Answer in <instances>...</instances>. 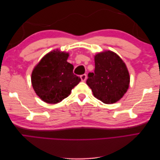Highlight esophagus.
Listing matches in <instances>:
<instances>
[{"label":"esophagus","mask_w":160,"mask_h":160,"mask_svg":"<svg viewBox=\"0 0 160 160\" xmlns=\"http://www.w3.org/2000/svg\"><path fill=\"white\" fill-rule=\"evenodd\" d=\"M80 77H81V81H83V82H84V81H85L86 79H87V75H86V74L81 75L80 76Z\"/></svg>","instance_id":"34e87169"}]
</instances>
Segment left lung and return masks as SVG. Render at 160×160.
<instances>
[{
  "label": "left lung",
  "mask_w": 160,
  "mask_h": 160,
  "mask_svg": "<svg viewBox=\"0 0 160 160\" xmlns=\"http://www.w3.org/2000/svg\"><path fill=\"white\" fill-rule=\"evenodd\" d=\"M130 77L127 67L116 54L106 51L95 56V71L86 83L97 99L106 104L117 102L126 93Z\"/></svg>",
  "instance_id": "1"
}]
</instances>
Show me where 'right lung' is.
I'll return each mask as SVG.
<instances>
[{"label":"right lung","mask_w":160,"mask_h":160,"mask_svg":"<svg viewBox=\"0 0 160 160\" xmlns=\"http://www.w3.org/2000/svg\"><path fill=\"white\" fill-rule=\"evenodd\" d=\"M69 53L52 51L43 57L34 68L31 83L37 95L47 103H59L68 97L81 81L67 61Z\"/></svg>","instance_id":"add662e5"}]
</instances>
